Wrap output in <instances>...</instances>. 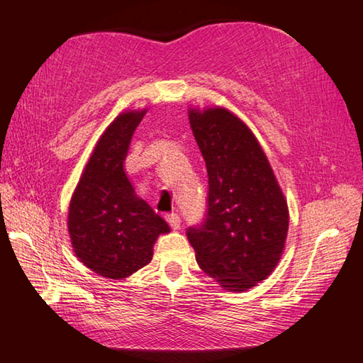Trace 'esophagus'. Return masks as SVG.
Segmentation results:
<instances>
[{
	"label": "esophagus",
	"mask_w": 363,
	"mask_h": 363,
	"mask_svg": "<svg viewBox=\"0 0 363 363\" xmlns=\"http://www.w3.org/2000/svg\"><path fill=\"white\" fill-rule=\"evenodd\" d=\"M167 221L169 223L172 229H179L181 228V217L176 212H172L167 215Z\"/></svg>",
	"instance_id": "esophagus-1"
}]
</instances>
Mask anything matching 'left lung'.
Instances as JSON below:
<instances>
[{
	"mask_svg": "<svg viewBox=\"0 0 363 363\" xmlns=\"http://www.w3.org/2000/svg\"><path fill=\"white\" fill-rule=\"evenodd\" d=\"M209 190L204 220L187 229L196 262L223 289L243 291L273 272L289 211L265 152L248 126L221 107L189 112Z\"/></svg>",
	"mask_w": 363,
	"mask_h": 363,
	"instance_id": "left-lung-1",
	"label": "left lung"
}]
</instances>
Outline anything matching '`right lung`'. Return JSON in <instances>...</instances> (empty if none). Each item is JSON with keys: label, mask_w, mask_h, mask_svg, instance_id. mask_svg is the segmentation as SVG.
<instances>
[{"label": "right lung", "mask_w": 363, "mask_h": 363, "mask_svg": "<svg viewBox=\"0 0 363 363\" xmlns=\"http://www.w3.org/2000/svg\"><path fill=\"white\" fill-rule=\"evenodd\" d=\"M145 111L118 115L99 138L68 212V233L84 265L109 279L146 267L168 223L138 198L125 172L130 138Z\"/></svg>", "instance_id": "right-lung-1"}]
</instances>
